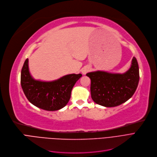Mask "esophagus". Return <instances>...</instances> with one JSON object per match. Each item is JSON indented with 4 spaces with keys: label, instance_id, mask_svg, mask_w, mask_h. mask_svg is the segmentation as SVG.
Returning <instances> with one entry per match:
<instances>
[{
    "label": "esophagus",
    "instance_id": "1",
    "mask_svg": "<svg viewBox=\"0 0 157 157\" xmlns=\"http://www.w3.org/2000/svg\"><path fill=\"white\" fill-rule=\"evenodd\" d=\"M90 70H91V68H90V67L89 66H85V67H84V68L82 69V70H81V71H82V74H84V75H86L87 72H89V71H90Z\"/></svg>",
    "mask_w": 157,
    "mask_h": 157
}]
</instances>
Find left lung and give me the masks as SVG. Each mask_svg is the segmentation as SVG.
<instances>
[{"label": "left lung", "instance_id": "1", "mask_svg": "<svg viewBox=\"0 0 157 157\" xmlns=\"http://www.w3.org/2000/svg\"><path fill=\"white\" fill-rule=\"evenodd\" d=\"M86 75L91 79V94L98 105L113 107L128 100L136 92L139 81L137 59L133 57L130 68L124 73L96 71Z\"/></svg>", "mask_w": 157, "mask_h": 157}]
</instances>
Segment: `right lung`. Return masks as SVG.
<instances>
[{"mask_svg":"<svg viewBox=\"0 0 157 157\" xmlns=\"http://www.w3.org/2000/svg\"><path fill=\"white\" fill-rule=\"evenodd\" d=\"M27 59L21 71V86L28 100L41 109L54 111L68 103L72 89L82 74L67 75L56 80L42 82L34 80L29 70Z\"/></svg>","mask_w":157,"mask_h":157,"instance_id":"obj_1","label":"right lung"}]
</instances>
